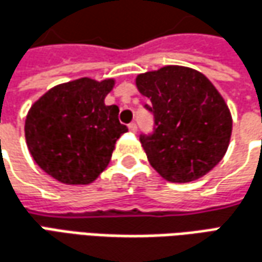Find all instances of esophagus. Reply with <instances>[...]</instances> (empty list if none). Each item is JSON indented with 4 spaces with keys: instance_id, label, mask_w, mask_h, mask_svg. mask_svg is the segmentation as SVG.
<instances>
[{
    "instance_id": "34e87169",
    "label": "esophagus",
    "mask_w": 262,
    "mask_h": 262,
    "mask_svg": "<svg viewBox=\"0 0 262 262\" xmlns=\"http://www.w3.org/2000/svg\"><path fill=\"white\" fill-rule=\"evenodd\" d=\"M129 130H130L132 133H136V132H137L136 123H130V125H129Z\"/></svg>"
}]
</instances>
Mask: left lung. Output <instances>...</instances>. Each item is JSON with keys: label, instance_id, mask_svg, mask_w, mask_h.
Returning a JSON list of instances; mask_svg holds the SVG:
<instances>
[{"label": "left lung", "instance_id": "obj_1", "mask_svg": "<svg viewBox=\"0 0 262 262\" xmlns=\"http://www.w3.org/2000/svg\"><path fill=\"white\" fill-rule=\"evenodd\" d=\"M136 86L151 106L155 130L140 135L151 167L164 180L188 183L214 169L226 155L233 119L220 92L204 75L167 65L137 75Z\"/></svg>", "mask_w": 262, "mask_h": 262}]
</instances>
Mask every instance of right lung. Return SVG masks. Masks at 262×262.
Wrapping results in <instances>:
<instances>
[{"mask_svg":"<svg viewBox=\"0 0 262 262\" xmlns=\"http://www.w3.org/2000/svg\"><path fill=\"white\" fill-rule=\"evenodd\" d=\"M115 79L80 78L56 85L31 106L25 119L29 153L47 174L63 184H89L111 162L127 132L119 107L106 106Z\"/></svg>","mask_w":262,"mask_h":262,"instance_id":"right-lung-1","label":"right lung"}]
</instances>
